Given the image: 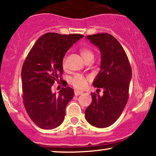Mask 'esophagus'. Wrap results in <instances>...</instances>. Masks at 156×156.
<instances>
[{"label": "esophagus", "mask_w": 156, "mask_h": 156, "mask_svg": "<svg viewBox=\"0 0 156 156\" xmlns=\"http://www.w3.org/2000/svg\"><path fill=\"white\" fill-rule=\"evenodd\" d=\"M83 94V91H78V90H75V95L76 96H79L80 94Z\"/></svg>", "instance_id": "1"}]
</instances>
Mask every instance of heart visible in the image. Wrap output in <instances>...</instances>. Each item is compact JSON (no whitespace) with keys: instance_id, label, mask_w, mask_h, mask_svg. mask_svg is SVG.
Instances as JSON below:
<instances>
[{"instance_id":"1","label":"heart","mask_w":156,"mask_h":156,"mask_svg":"<svg viewBox=\"0 0 156 156\" xmlns=\"http://www.w3.org/2000/svg\"><path fill=\"white\" fill-rule=\"evenodd\" d=\"M80 55L83 57V59L85 60V62L90 59H94V57L93 51L91 49H89V48H83L80 49ZM62 66L64 68H65V67H66V63H65V59H64L62 62ZM89 80V77L83 76L82 74H76L71 78L70 83L76 89H83L87 86Z\"/></svg>"}]
</instances>
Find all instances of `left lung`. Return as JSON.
<instances>
[{
  "instance_id": "1",
  "label": "left lung",
  "mask_w": 156,
  "mask_h": 156,
  "mask_svg": "<svg viewBox=\"0 0 156 156\" xmlns=\"http://www.w3.org/2000/svg\"><path fill=\"white\" fill-rule=\"evenodd\" d=\"M86 38L101 53L100 70L92 84L104 91L102 97L93 94L92 102L85 110V117L94 126L106 128L115 123L126 105L132 68L125 51L112 35L98 33Z\"/></svg>"
}]
</instances>
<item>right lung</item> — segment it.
Wrapping results in <instances>:
<instances>
[{"instance_id":"add662e5","label":"right lung","mask_w":156,"mask_h":156,"mask_svg":"<svg viewBox=\"0 0 156 156\" xmlns=\"http://www.w3.org/2000/svg\"><path fill=\"white\" fill-rule=\"evenodd\" d=\"M83 37L46 33L37 39L24 61L21 73L24 105L32 121L41 129L57 128L65 119V108L74 91L65 87L57 94L51 86L62 74L66 52Z\"/></svg>"}]
</instances>
